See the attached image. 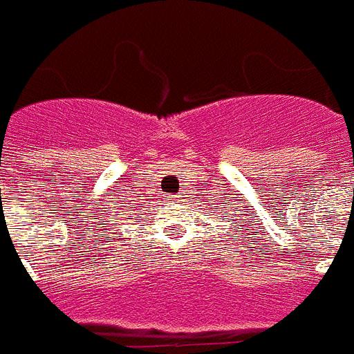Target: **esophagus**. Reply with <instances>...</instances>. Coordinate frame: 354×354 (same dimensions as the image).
I'll use <instances>...</instances> for the list:
<instances>
[{
    "instance_id": "esophagus-1",
    "label": "esophagus",
    "mask_w": 354,
    "mask_h": 354,
    "mask_svg": "<svg viewBox=\"0 0 354 354\" xmlns=\"http://www.w3.org/2000/svg\"><path fill=\"white\" fill-rule=\"evenodd\" d=\"M167 201H171V203H173V201H174V199H167Z\"/></svg>"
}]
</instances>
